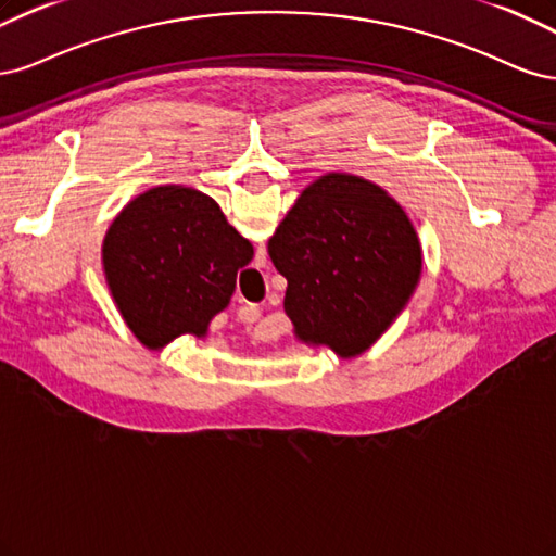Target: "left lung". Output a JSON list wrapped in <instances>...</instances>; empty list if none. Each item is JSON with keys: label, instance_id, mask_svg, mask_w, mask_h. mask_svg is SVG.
Listing matches in <instances>:
<instances>
[{"label": "left lung", "instance_id": "obj_1", "mask_svg": "<svg viewBox=\"0 0 556 556\" xmlns=\"http://www.w3.org/2000/svg\"><path fill=\"white\" fill-rule=\"evenodd\" d=\"M286 277L283 312L295 337L339 357L365 353L414 295L418 232L379 185L328 173L304 189L267 242Z\"/></svg>", "mask_w": 556, "mask_h": 556}]
</instances>
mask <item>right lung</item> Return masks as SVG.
Returning <instances> with one entry per match:
<instances>
[{
    "instance_id": "add662e5",
    "label": "right lung",
    "mask_w": 556,
    "mask_h": 556,
    "mask_svg": "<svg viewBox=\"0 0 556 556\" xmlns=\"http://www.w3.org/2000/svg\"><path fill=\"white\" fill-rule=\"evenodd\" d=\"M101 258L124 324L142 346L159 351L180 334H207L254 247L207 193L166 185L117 214Z\"/></svg>"
}]
</instances>
